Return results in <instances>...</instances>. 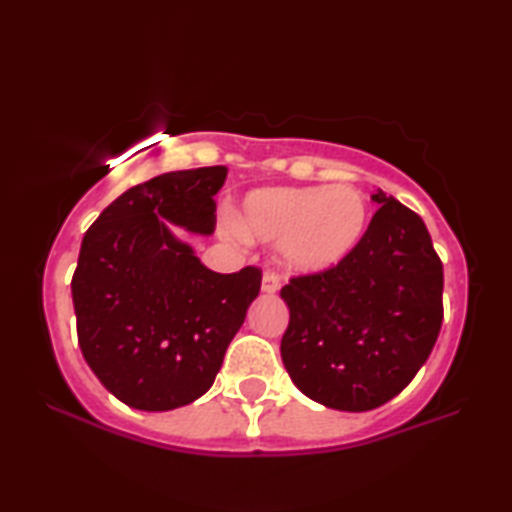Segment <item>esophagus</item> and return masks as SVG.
<instances>
[{
	"label": "esophagus",
	"mask_w": 512,
	"mask_h": 512,
	"mask_svg": "<svg viewBox=\"0 0 512 512\" xmlns=\"http://www.w3.org/2000/svg\"><path fill=\"white\" fill-rule=\"evenodd\" d=\"M277 289H280V275H277L275 271H264V275H262V291L264 293H275Z\"/></svg>",
	"instance_id": "esophagus-1"
}]
</instances>
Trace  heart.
<instances>
[{
  "instance_id": "heart-1",
  "label": "heart",
  "mask_w": 512,
  "mask_h": 512,
  "mask_svg": "<svg viewBox=\"0 0 512 512\" xmlns=\"http://www.w3.org/2000/svg\"><path fill=\"white\" fill-rule=\"evenodd\" d=\"M237 225L246 239L280 244L293 271L323 273L357 248L368 203L357 187L343 183L266 187L246 196Z\"/></svg>"
}]
</instances>
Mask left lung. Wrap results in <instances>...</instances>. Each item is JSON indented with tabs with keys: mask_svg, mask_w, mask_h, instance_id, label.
<instances>
[{
	"mask_svg": "<svg viewBox=\"0 0 512 512\" xmlns=\"http://www.w3.org/2000/svg\"><path fill=\"white\" fill-rule=\"evenodd\" d=\"M379 210L357 248L323 273L291 277L284 368L336 411H370L402 393L443 325V262L418 214L372 194Z\"/></svg>",
	"mask_w": 512,
	"mask_h": 512,
	"instance_id": "1",
	"label": "left lung"
}]
</instances>
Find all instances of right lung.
I'll return each instance as SVG.
<instances>
[{
  "label": "right lung",
  "mask_w": 512,
  "mask_h": 512,
  "mask_svg": "<svg viewBox=\"0 0 512 512\" xmlns=\"http://www.w3.org/2000/svg\"><path fill=\"white\" fill-rule=\"evenodd\" d=\"M225 167L171 171L112 201L85 232L72 277L85 361L133 409L171 411L210 391L262 287L255 266L214 273L167 221L212 235Z\"/></svg>",
  "instance_id": "1"
}]
</instances>
